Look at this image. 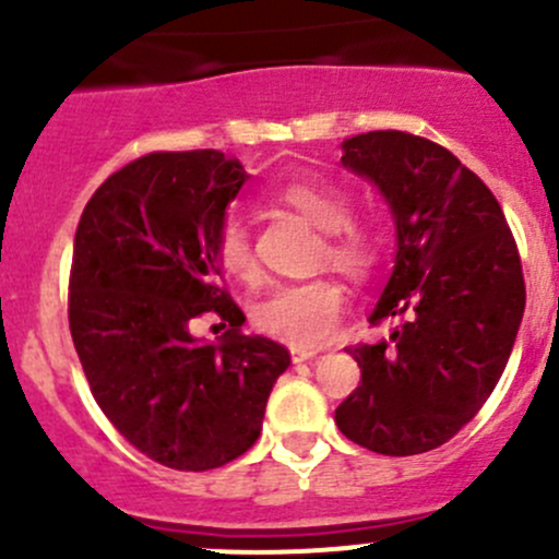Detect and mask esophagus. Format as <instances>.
<instances>
[{
    "mask_svg": "<svg viewBox=\"0 0 559 559\" xmlns=\"http://www.w3.org/2000/svg\"><path fill=\"white\" fill-rule=\"evenodd\" d=\"M316 354H319V348L295 346V348H292V362H308V359H313Z\"/></svg>",
    "mask_w": 559,
    "mask_h": 559,
    "instance_id": "1",
    "label": "esophagus"
}]
</instances>
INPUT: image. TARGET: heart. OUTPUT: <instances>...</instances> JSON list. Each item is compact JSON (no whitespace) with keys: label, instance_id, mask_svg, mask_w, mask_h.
Returning a JSON list of instances; mask_svg holds the SVG:
<instances>
[{"label":"heart","instance_id":"heart-1","mask_svg":"<svg viewBox=\"0 0 559 559\" xmlns=\"http://www.w3.org/2000/svg\"><path fill=\"white\" fill-rule=\"evenodd\" d=\"M275 197L324 233V257L332 267L359 278L379 262V235L362 222H354L352 202L343 186L306 175L281 183ZM216 257L235 278H251L257 273L251 238L238 216H229L218 229ZM343 302L346 297L335 281L316 278L302 284H278L253 306V324L292 346H319L335 330Z\"/></svg>","mask_w":559,"mask_h":559}]
</instances>
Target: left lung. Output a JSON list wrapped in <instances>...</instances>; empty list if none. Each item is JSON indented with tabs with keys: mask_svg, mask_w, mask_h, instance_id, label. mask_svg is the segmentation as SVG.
<instances>
[{
	"mask_svg": "<svg viewBox=\"0 0 559 559\" xmlns=\"http://www.w3.org/2000/svg\"><path fill=\"white\" fill-rule=\"evenodd\" d=\"M341 151L392 213L394 264L368 321L397 326L346 348L362 384L335 425L376 454L430 452L478 414L511 357L524 313L514 235L492 191L443 145L386 129Z\"/></svg>",
	"mask_w": 559,
	"mask_h": 559,
	"instance_id": "1",
	"label": "left lung"
}]
</instances>
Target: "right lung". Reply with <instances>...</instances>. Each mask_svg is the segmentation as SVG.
Listing matches in <instances>:
<instances>
[{"label": "right lung", "mask_w": 559, "mask_h": 559, "mask_svg": "<svg viewBox=\"0 0 559 559\" xmlns=\"http://www.w3.org/2000/svg\"><path fill=\"white\" fill-rule=\"evenodd\" d=\"M248 178L222 151L148 154L112 173L78 224L70 332L83 373L112 427L175 471L246 454L292 365L281 343L246 335L218 286V229ZM207 310L230 321L216 344L190 335Z\"/></svg>", "instance_id": "1"}]
</instances>
